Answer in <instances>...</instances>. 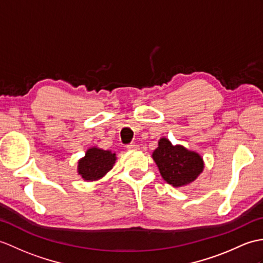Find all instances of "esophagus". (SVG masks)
<instances>
[{"mask_svg":"<svg viewBox=\"0 0 263 263\" xmlns=\"http://www.w3.org/2000/svg\"><path fill=\"white\" fill-rule=\"evenodd\" d=\"M126 149H127V150H138V149H139V145L136 144V143L127 144V145H126Z\"/></svg>","mask_w":263,"mask_h":263,"instance_id":"1","label":"esophagus"}]
</instances>
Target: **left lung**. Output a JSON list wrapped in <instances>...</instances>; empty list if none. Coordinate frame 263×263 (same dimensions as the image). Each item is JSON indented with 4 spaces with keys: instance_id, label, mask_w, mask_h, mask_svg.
I'll return each mask as SVG.
<instances>
[{
    "instance_id": "left-lung-1",
    "label": "left lung",
    "mask_w": 263,
    "mask_h": 263,
    "mask_svg": "<svg viewBox=\"0 0 263 263\" xmlns=\"http://www.w3.org/2000/svg\"><path fill=\"white\" fill-rule=\"evenodd\" d=\"M152 158L162 178L174 187L191 184L204 169L203 158L197 152L179 144L173 145L166 138L159 140Z\"/></svg>"
}]
</instances>
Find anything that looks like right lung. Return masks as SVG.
I'll use <instances>...</instances> for the list:
<instances>
[{
  "label": "right lung",
  "mask_w": 263,
  "mask_h": 263,
  "mask_svg": "<svg viewBox=\"0 0 263 263\" xmlns=\"http://www.w3.org/2000/svg\"><path fill=\"white\" fill-rule=\"evenodd\" d=\"M115 160L117 156L114 152L93 146L78 161V175H81L85 181L99 180L113 168Z\"/></svg>",
  "instance_id": "obj_1"
}]
</instances>
